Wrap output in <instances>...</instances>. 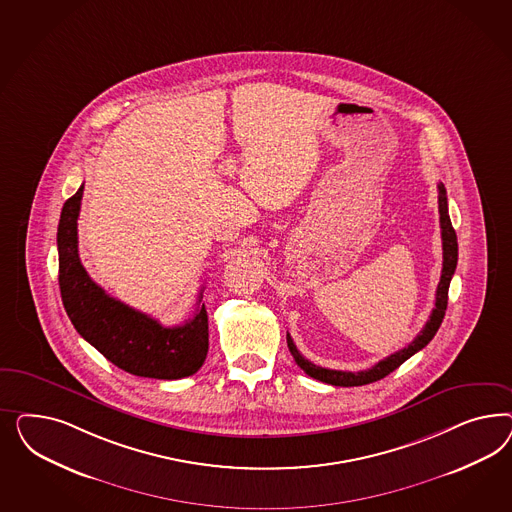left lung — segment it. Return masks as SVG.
I'll use <instances>...</instances> for the list:
<instances>
[{
	"label": "left lung",
	"mask_w": 512,
	"mask_h": 512,
	"mask_svg": "<svg viewBox=\"0 0 512 512\" xmlns=\"http://www.w3.org/2000/svg\"><path fill=\"white\" fill-rule=\"evenodd\" d=\"M439 189V223H441V240H443V270H441V279L435 291V306L432 310V315L428 319V323L417 334V338L411 341L407 347L400 349L398 353L390 355V357L377 362L370 370L364 372H340V370H328V368H321L315 366L308 358L302 357L300 351L296 349L295 341L287 334V347L291 351V355L295 358L296 364L308 373L313 379L323 381L328 385L334 387H360V385H368L373 381H379L383 377H387L388 373L394 372L396 368H400L407 358L413 357L415 353H419L420 349H424L432 338L435 332L439 330V326L443 323L445 311H447V302H449V287L450 279L454 276L456 264H458V240H456V233L452 229L449 217V202H447V189L443 184L437 186Z\"/></svg>",
	"instance_id": "1"
}]
</instances>
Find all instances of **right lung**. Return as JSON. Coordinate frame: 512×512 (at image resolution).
I'll list each match as a JSON object with an SVG mask.
<instances>
[{
    "label": "right lung",
    "instance_id": "1",
    "mask_svg": "<svg viewBox=\"0 0 512 512\" xmlns=\"http://www.w3.org/2000/svg\"><path fill=\"white\" fill-rule=\"evenodd\" d=\"M84 186L67 199L58 225L60 291L78 334L120 370L152 379H182L199 372L208 353L204 304L182 326L161 325L112 298L93 281L78 257L77 219ZM199 295V302H201Z\"/></svg>",
    "mask_w": 512,
    "mask_h": 512
}]
</instances>
